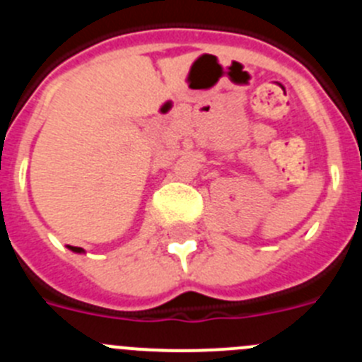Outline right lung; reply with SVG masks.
<instances>
[{"label": "right lung", "instance_id": "1", "mask_svg": "<svg viewBox=\"0 0 362 362\" xmlns=\"http://www.w3.org/2000/svg\"><path fill=\"white\" fill-rule=\"evenodd\" d=\"M69 249H70V251H74V252H84L83 247H74V245H69Z\"/></svg>", "mask_w": 362, "mask_h": 362}]
</instances>
